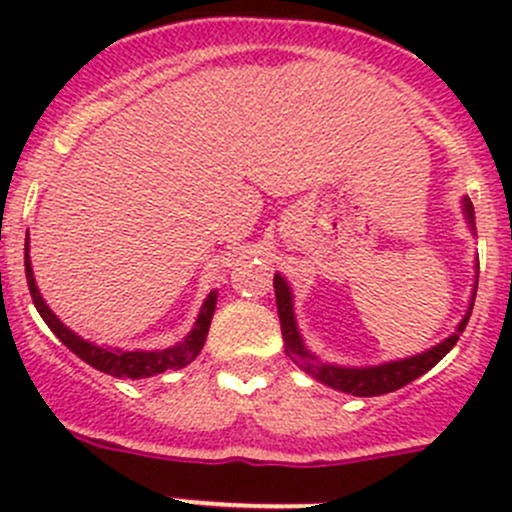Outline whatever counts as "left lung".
Wrapping results in <instances>:
<instances>
[{
  "mask_svg": "<svg viewBox=\"0 0 512 512\" xmlns=\"http://www.w3.org/2000/svg\"><path fill=\"white\" fill-rule=\"evenodd\" d=\"M463 215H466V223L471 230H476V218H473V205L471 200L463 198ZM476 289H478V260H476V282H473V294L471 302H468L466 314L458 322L456 332L448 334L443 342H438L436 347L426 349V352L406 356V359L396 361H384V364L374 366H339L322 361L317 354H312L304 344L302 334H299L297 317H294V294L292 287L285 277L277 272L275 275V297H277V312H280V324H282V339H285V352L304 374H309L312 379L322 381L324 386L334 391H344V394L352 396H381L389 394V391L401 389V386L411 384L418 376L426 374L428 369L438 364L453 347H456L458 337L466 329L468 319H471L473 302H476Z\"/></svg>",
  "mask_w": 512,
  "mask_h": 512,
  "instance_id": "8db88e82",
  "label": "left lung"
}]
</instances>
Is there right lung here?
<instances>
[{"label":"right lung","mask_w":512,"mask_h":512,"mask_svg":"<svg viewBox=\"0 0 512 512\" xmlns=\"http://www.w3.org/2000/svg\"><path fill=\"white\" fill-rule=\"evenodd\" d=\"M24 267H27V282L29 292H32L36 312L41 314V319L46 322V327L66 344L79 359H84L86 364H91L94 369L103 371V374L118 376V379H148V376L163 374V371L183 369L190 361H195V356L203 349L205 339H208L210 322H213L215 304H218V289L205 297L203 307H200L198 319H195L193 329L188 332V337L183 342L173 344L168 349H153V352H143V349H136V352H126V349H113V347H98V344L89 342V339L79 337L76 332H71L59 317L49 309V304L41 297L39 287H36L32 260H29V237L24 242Z\"/></svg>","instance_id":"obj_1"}]
</instances>
